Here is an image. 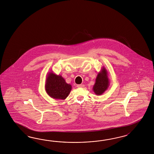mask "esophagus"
<instances>
[{
	"label": "esophagus",
	"mask_w": 154,
	"mask_h": 154,
	"mask_svg": "<svg viewBox=\"0 0 154 154\" xmlns=\"http://www.w3.org/2000/svg\"><path fill=\"white\" fill-rule=\"evenodd\" d=\"M84 87V84H79V85H77V87L78 88H83Z\"/></svg>",
	"instance_id": "1"
}]
</instances>
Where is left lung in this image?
<instances>
[{
  "label": "left lung",
  "instance_id": "left-lung-1",
  "mask_svg": "<svg viewBox=\"0 0 154 154\" xmlns=\"http://www.w3.org/2000/svg\"><path fill=\"white\" fill-rule=\"evenodd\" d=\"M110 85V80L108 77V72L105 67H102L101 71L98 73L96 82L93 87L94 93L100 96L102 94L108 89Z\"/></svg>",
  "mask_w": 154,
  "mask_h": 154
}]
</instances>
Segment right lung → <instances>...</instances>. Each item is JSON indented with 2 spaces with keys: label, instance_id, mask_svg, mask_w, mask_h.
<instances>
[{
  "label": "right lung",
  "instance_id": "obj_1",
  "mask_svg": "<svg viewBox=\"0 0 154 154\" xmlns=\"http://www.w3.org/2000/svg\"><path fill=\"white\" fill-rule=\"evenodd\" d=\"M72 86L67 84L61 75L50 71L46 77L45 89L49 97L55 100H64L70 93Z\"/></svg>",
  "mask_w": 154,
  "mask_h": 154
}]
</instances>
